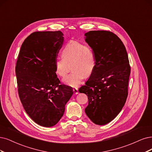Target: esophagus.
Returning <instances> with one entry per match:
<instances>
[{
    "mask_svg": "<svg viewBox=\"0 0 152 152\" xmlns=\"http://www.w3.org/2000/svg\"><path fill=\"white\" fill-rule=\"evenodd\" d=\"M72 91L75 94H78V93H79V92H78V89L77 88H74L72 89Z\"/></svg>",
    "mask_w": 152,
    "mask_h": 152,
    "instance_id": "34e87169",
    "label": "esophagus"
}]
</instances>
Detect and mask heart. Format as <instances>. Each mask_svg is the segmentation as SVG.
<instances>
[{
  "mask_svg": "<svg viewBox=\"0 0 152 152\" xmlns=\"http://www.w3.org/2000/svg\"><path fill=\"white\" fill-rule=\"evenodd\" d=\"M62 58L55 61L54 67L56 75L64 77L71 64L72 71L65 77L63 82L72 87L79 86L85 76H90L96 66V57L93 48L89 45L71 40L63 47L61 52Z\"/></svg>",
  "mask_w": 152,
  "mask_h": 152,
  "instance_id": "b5f03b06",
  "label": "heart"
}]
</instances>
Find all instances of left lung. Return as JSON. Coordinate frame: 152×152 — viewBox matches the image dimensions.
Instances as JSON below:
<instances>
[{"label":"left lung","mask_w":152,"mask_h":152,"mask_svg":"<svg viewBox=\"0 0 152 152\" xmlns=\"http://www.w3.org/2000/svg\"><path fill=\"white\" fill-rule=\"evenodd\" d=\"M85 41L95 54L96 66L80 93L86 94L85 113L94 124L104 125L119 114L128 96L130 66L121 39L107 31H91Z\"/></svg>","instance_id":"8db88e82"}]
</instances>
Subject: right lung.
<instances>
[{"instance_id": "obj_1", "label": "right lung", "mask_w": 152, "mask_h": 152, "mask_svg": "<svg viewBox=\"0 0 152 152\" xmlns=\"http://www.w3.org/2000/svg\"><path fill=\"white\" fill-rule=\"evenodd\" d=\"M61 31H38L22 43L15 66L21 103L37 124L50 127L63 116L73 94L71 87L61 84L54 63L63 46Z\"/></svg>"}]
</instances>
